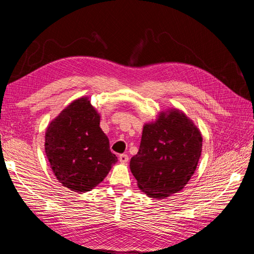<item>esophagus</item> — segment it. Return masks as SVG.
<instances>
[{"mask_svg":"<svg viewBox=\"0 0 254 254\" xmlns=\"http://www.w3.org/2000/svg\"><path fill=\"white\" fill-rule=\"evenodd\" d=\"M119 160H120V163L126 164V163H127V160H128V156L127 154H122V155L119 156Z\"/></svg>","mask_w":254,"mask_h":254,"instance_id":"1","label":"esophagus"}]
</instances>
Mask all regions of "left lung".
<instances>
[{
    "label": "left lung",
    "mask_w": 254,
    "mask_h": 254,
    "mask_svg": "<svg viewBox=\"0 0 254 254\" xmlns=\"http://www.w3.org/2000/svg\"><path fill=\"white\" fill-rule=\"evenodd\" d=\"M202 141L201 132L182 111L160 112L144 126L139 149L130 161L138 188L154 198L181 191L196 169Z\"/></svg>",
    "instance_id": "obj_1"
}]
</instances>
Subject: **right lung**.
<instances>
[{
    "instance_id": "add662e5",
    "label": "right lung",
    "mask_w": 254,
    "mask_h": 254,
    "mask_svg": "<svg viewBox=\"0 0 254 254\" xmlns=\"http://www.w3.org/2000/svg\"><path fill=\"white\" fill-rule=\"evenodd\" d=\"M99 124L100 115L87 97H82L71 102L47 127V158L59 182L71 191H90L118 161Z\"/></svg>"
}]
</instances>
